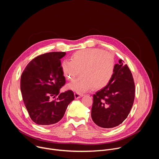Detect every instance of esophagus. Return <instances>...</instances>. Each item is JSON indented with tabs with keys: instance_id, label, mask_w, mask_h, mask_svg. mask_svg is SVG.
I'll list each match as a JSON object with an SVG mask.
<instances>
[{
	"instance_id": "1",
	"label": "esophagus",
	"mask_w": 159,
	"mask_h": 159,
	"mask_svg": "<svg viewBox=\"0 0 159 159\" xmlns=\"http://www.w3.org/2000/svg\"><path fill=\"white\" fill-rule=\"evenodd\" d=\"M74 96H75V99H79V98H80L83 96V94H81L78 93H75L74 94Z\"/></svg>"
}]
</instances>
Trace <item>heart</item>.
<instances>
[{"label":"heart","mask_w":159,"mask_h":159,"mask_svg":"<svg viewBox=\"0 0 159 159\" xmlns=\"http://www.w3.org/2000/svg\"><path fill=\"white\" fill-rule=\"evenodd\" d=\"M70 60L61 63V70L70 81L74 80L81 70V77L67 85L68 89L78 93L87 92L93 88L99 90L104 87L115 73L114 57L100 49L77 51L71 56Z\"/></svg>","instance_id":"1"}]
</instances>
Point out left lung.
Returning <instances> with one entry per match:
<instances>
[{
    "instance_id": "8db88e82",
    "label": "left lung",
    "mask_w": 159,
    "mask_h": 159,
    "mask_svg": "<svg viewBox=\"0 0 159 159\" xmlns=\"http://www.w3.org/2000/svg\"><path fill=\"white\" fill-rule=\"evenodd\" d=\"M122 60L115 65L109 84L93 95L91 117L99 126L109 129L121 124L128 116L134 99L133 75Z\"/></svg>"
}]
</instances>
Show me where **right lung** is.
I'll use <instances>...</instances> for the list:
<instances>
[{
    "label": "right lung",
    "instance_id": "1",
    "mask_svg": "<svg viewBox=\"0 0 159 159\" xmlns=\"http://www.w3.org/2000/svg\"><path fill=\"white\" fill-rule=\"evenodd\" d=\"M65 52H50L33 59L20 77V90L32 121L39 125H51L63 117L74 100L72 90L60 93L65 84L61 60ZM56 98L55 100L52 98Z\"/></svg>",
    "mask_w": 159,
    "mask_h": 159
}]
</instances>
